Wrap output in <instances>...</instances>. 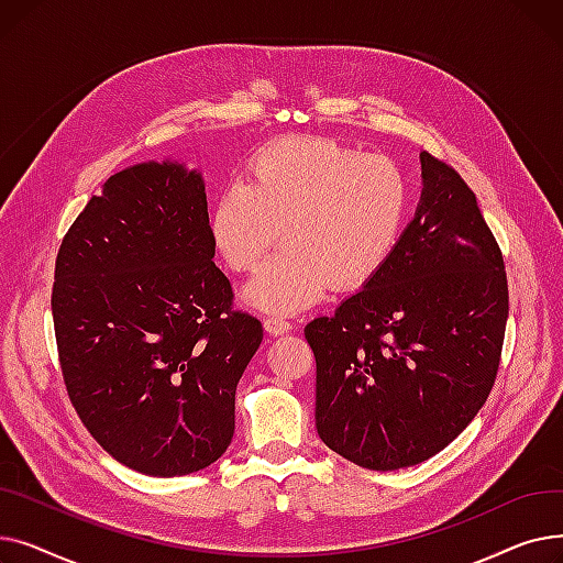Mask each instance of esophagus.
<instances>
[{
  "mask_svg": "<svg viewBox=\"0 0 563 563\" xmlns=\"http://www.w3.org/2000/svg\"><path fill=\"white\" fill-rule=\"evenodd\" d=\"M264 329L272 335H285L291 329V321L283 314H266L264 319Z\"/></svg>",
  "mask_w": 563,
  "mask_h": 563,
  "instance_id": "obj_1",
  "label": "esophagus"
}]
</instances>
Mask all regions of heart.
<instances>
[{
	"label": "heart",
	"instance_id": "heart-1",
	"mask_svg": "<svg viewBox=\"0 0 563 563\" xmlns=\"http://www.w3.org/2000/svg\"><path fill=\"white\" fill-rule=\"evenodd\" d=\"M412 212L408 173L331 136H280L251 155L244 183L212 207V244L232 272H253L278 232L285 246L246 287L264 310L289 312L323 289L367 287L399 249Z\"/></svg>",
	"mask_w": 563,
	"mask_h": 563
}]
</instances>
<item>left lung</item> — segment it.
<instances>
[{
    "label": "left lung",
    "mask_w": 563,
    "mask_h": 563,
    "mask_svg": "<svg viewBox=\"0 0 563 563\" xmlns=\"http://www.w3.org/2000/svg\"><path fill=\"white\" fill-rule=\"evenodd\" d=\"M424 191L393 260L306 327L317 433L367 470L418 465L472 422L501 361L509 283L475 191L422 153Z\"/></svg>",
    "instance_id": "8db88e82"
}]
</instances>
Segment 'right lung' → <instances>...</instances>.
<instances>
[{"instance_id":"1","label":"right lung","mask_w":563,"mask_h":563,"mask_svg":"<svg viewBox=\"0 0 563 563\" xmlns=\"http://www.w3.org/2000/svg\"><path fill=\"white\" fill-rule=\"evenodd\" d=\"M202 177L177 164L111 175L68 228L52 317L68 397L115 461L153 477L214 463L262 342L212 262Z\"/></svg>"}]
</instances>
